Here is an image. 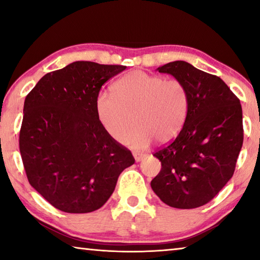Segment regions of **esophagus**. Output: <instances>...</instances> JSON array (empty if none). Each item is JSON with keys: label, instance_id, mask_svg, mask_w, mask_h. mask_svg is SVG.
Masks as SVG:
<instances>
[{"label": "esophagus", "instance_id": "obj_1", "mask_svg": "<svg viewBox=\"0 0 260 260\" xmlns=\"http://www.w3.org/2000/svg\"><path fill=\"white\" fill-rule=\"evenodd\" d=\"M133 155H134V158H135V160H136V161H141V160L143 159L144 157H146V153H143V152H138V151H135V152L133 153Z\"/></svg>", "mask_w": 260, "mask_h": 260}]
</instances>
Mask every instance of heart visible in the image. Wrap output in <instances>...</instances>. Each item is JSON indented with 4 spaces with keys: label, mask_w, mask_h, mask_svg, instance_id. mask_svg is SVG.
<instances>
[{
    "label": "heart",
    "mask_w": 260,
    "mask_h": 260,
    "mask_svg": "<svg viewBox=\"0 0 260 260\" xmlns=\"http://www.w3.org/2000/svg\"><path fill=\"white\" fill-rule=\"evenodd\" d=\"M112 91L98 95L96 113L104 129L113 139L124 136L122 143L131 148L144 149L153 139L170 142L186 122L189 91L178 79L133 71L116 81ZM134 119L138 127L126 135Z\"/></svg>",
    "instance_id": "obj_1"
}]
</instances>
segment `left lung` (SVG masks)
<instances>
[{"label":"left lung","instance_id":"8db88e82","mask_svg":"<svg viewBox=\"0 0 260 260\" xmlns=\"http://www.w3.org/2000/svg\"><path fill=\"white\" fill-rule=\"evenodd\" d=\"M157 70L186 85L189 111L175 140L153 153L161 169L151 188L172 208H200L234 174L243 144L240 100L219 77L187 61H171Z\"/></svg>","mask_w":260,"mask_h":260}]
</instances>
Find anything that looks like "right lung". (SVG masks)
<instances>
[{"label": "right lung", "instance_id": "obj_1", "mask_svg": "<svg viewBox=\"0 0 260 260\" xmlns=\"http://www.w3.org/2000/svg\"><path fill=\"white\" fill-rule=\"evenodd\" d=\"M124 65L78 60L47 73L24 103L19 150L28 182L63 212L88 213L105 204L131 150L110 135L95 102Z\"/></svg>", "mask_w": 260, "mask_h": 260}]
</instances>
